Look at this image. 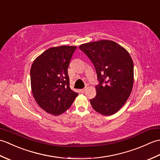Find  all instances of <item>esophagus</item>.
<instances>
[{"instance_id":"esophagus-1","label":"esophagus","mask_w":160,"mask_h":160,"mask_svg":"<svg viewBox=\"0 0 160 160\" xmlns=\"http://www.w3.org/2000/svg\"><path fill=\"white\" fill-rule=\"evenodd\" d=\"M86 88H84V89H80V93H84L85 92V91H86Z\"/></svg>"}]
</instances>
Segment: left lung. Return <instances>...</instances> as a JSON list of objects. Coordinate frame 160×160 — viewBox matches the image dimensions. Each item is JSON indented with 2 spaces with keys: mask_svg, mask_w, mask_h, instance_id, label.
<instances>
[{
  "mask_svg": "<svg viewBox=\"0 0 160 160\" xmlns=\"http://www.w3.org/2000/svg\"><path fill=\"white\" fill-rule=\"evenodd\" d=\"M79 48L94 64L100 82L96 87V97L90 100L91 106L103 115L115 113L128 99L133 86V62L130 54L108 40L84 43Z\"/></svg>",
  "mask_w": 160,
  "mask_h": 160,
  "instance_id": "obj_1",
  "label": "left lung"
}]
</instances>
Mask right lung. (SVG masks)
<instances>
[{"label": "right lung", "instance_id": "1", "mask_svg": "<svg viewBox=\"0 0 160 160\" xmlns=\"http://www.w3.org/2000/svg\"><path fill=\"white\" fill-rule=\"evenodd\" d=\"M76 46L51 47L33 61L30 71L33 96L47 113L59 115L72 104L78 93L71 89L67 69Z\"/></svg>", "mask_w": 160, "mask_h": 160}]
</instances>
